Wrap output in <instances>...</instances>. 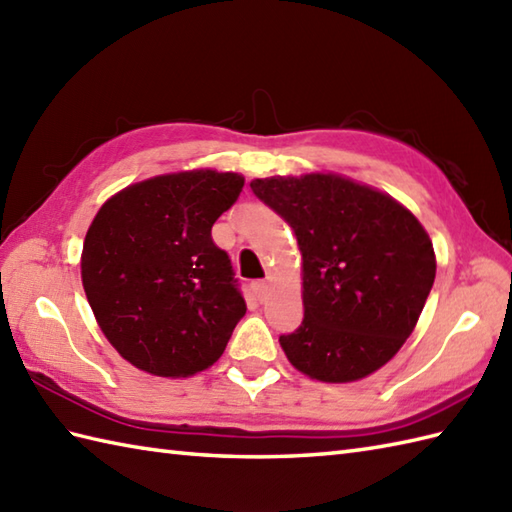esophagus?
<instances>
[{"label": "esophagus", "mask_w": 512, "mask_h": 512, "mask_svg": "<svg viewBox=\"0 0 512 512\" xmlns=\"http://www.w3.org/2000/svg\"><path fill=\"white\" fill-rule=\"evenodd\" d=\"M253 292H255L257 301H266V297H268V284H266V281L264 279L262 281H255Z\"/></svg>", "instance_id": "obj_1"}]
</instances>
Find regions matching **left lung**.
<instances>
[{
	"mask_svg": "<svg viewBox=\"0 0 512 512\" xmlns=\"http://www.w3.org/2000/svg\"><path fill=\"white\" fill-rule=\"evenodd\" d=\"M284 217L303 259V321L281 334L288 361L323 383H352L396 356L433 279V244L391 195L334 173L250 182Z\"/></svg>",
	"mask_w": 512,
	"mask_h": 512,
	"instance_id": "8db88e82",
	"label": "left lung"
}]
</instances>
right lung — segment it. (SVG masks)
<instances>
[{"label":"right lung","mask_w":512,"mask_h":512,"mask_svg":"<svg viewBox=\"0 0 512 512\" xmlns=\"http://www.w3.org/2000/svg\"><path fill=\"white\" fill-rule=\"evenodd\" d=\"M242 187L239 173H167L118 191L96 213L81 255L85 297L134 367L187 378L222 356L246 301L211 228Z\"/></svg>","instance_id":"obj_1"}]
</instances>
